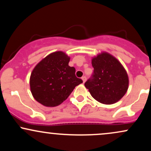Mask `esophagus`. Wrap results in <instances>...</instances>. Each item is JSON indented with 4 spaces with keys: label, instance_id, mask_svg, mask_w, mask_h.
<instances>
[{
    "label": "esophagus",
    "instance_id": "1",
    "mask_svg": "<svg viewBox=\"0 0 151 151\" xmlns=\"http://www.w3.org/2000/svg\"><path fill=\"white\" fill-rule=\"evenodd\" d=\"M81 79H82V81H83V82H85L86 81V77H85V76H83L82 77H81Z\"/></svg>",
    "mask_w": 151,
    "mask_h": 151
}]
</instances>
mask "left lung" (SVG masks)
Listing matches in <instances>:
<instances>
[{
  "instance_id": "obj_1",
  "label": "left lung",
  "mask_w": 151,
  "mask_h": 151,
  "mask_svg": "<svg viewBox=\"0 0 151 151\" xmlns=\"http://www.w3.org/2000/svg\"><path fill=\"white\" fill-rule=\"evenodd\" d=\"M93 74L84 86L91 96L104 104H113L125 95L129 88V76L115 57L102 52L91 60Z\"/></svg>"
}]
</instances>
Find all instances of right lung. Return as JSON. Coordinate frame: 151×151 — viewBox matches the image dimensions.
I'll list each match as a JSON object with an SVG mask.
<instances>
[{"label": "right lung", "mask_w": 151, "mask_h": 151, "mask_svg": "<svg viewBox=\"0 0 151 151\" xmlns=\"http://www.w3.org/2000/svg\"><path fill=\"white\" fill-rule=\"evenodd\" d=\"M70 58L62 51L42 59L32 71L30 91L35 99L45 106L54 107L65 101L82 80L75 76V68L69 66Z\"/></svg>", "instance_id": "1"}]
</instances>
